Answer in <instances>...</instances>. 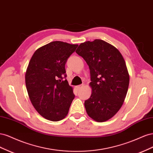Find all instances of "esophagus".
Wrapping results in <instances>:
<instances>
[{
    "label": "esophagus",
    "mask_w": 153,
    "mask_h": 153,
    "mask_svg": "<svg viewBox=\"0 0 153 153\" xmlns=\"http://www.w3.org/2000/svg\"><path fill=\"white\" fill-rule=\"evenodd\" d=\"M83 86H84V84L79 85H78V86H76V89L78 91V90H80V89H82V88L83 87Z\"/></svg>",
    "instance_id": "1"
}]
</instances>
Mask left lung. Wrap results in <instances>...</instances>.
I'll use <instances>...</instances> for the list:
<instances>
[{"mask_svg": "<svg viewBox=\"0 0 153 153\" xmlns=\"http://www.w3.org/2000/svg\"><path fill=\"white\" fill-rule=\"evenodd\" d=\"M76 53L90 69L92 94L84 103L87 114L97 122L108 121L121 108L127 94L126 62L118 49L101 39L81 43Z\"/></svg>", "mask_w": 153, "mask_h": 153, "instance_id": "8db88e82", "label": "left lung"}]
</instances>
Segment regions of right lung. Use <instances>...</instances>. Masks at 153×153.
Wrapping results in <instances>:
<instances>
[{"instance_id":"obj_1","label":"right lung","mask_w":153,"mask_h":153,"mask_svg":"<svg viewBox=\"0 0 153 153\" xmlns=\"http://www.w3.org/2000/svg\"><path fill=\"white\" fill-rule=\"evenodd\" d=\"M78 45L52 41L32 55L25 73V85L34 108L49 121L65 118L75 95L66 79L65 64Z\"/></svg>"}]
</instances>
